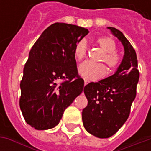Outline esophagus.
<instances>
[{
    "label": "esophagus",
    "instance_id": "obj_1",
    "mask_svg": "<svg viewBox=\"0 0 151 151\" xmlns=\"http://www.w3.org/2000/svg\"><path fill=\"white\" fill-rule=\"evenodd\" d=\"M88 83H89L88 80H86V79H85V80H84V84H85V86L87 85Z\"/></svg>",
    "mask_w": 151,
    "mask_h": 151
}]
</instances>
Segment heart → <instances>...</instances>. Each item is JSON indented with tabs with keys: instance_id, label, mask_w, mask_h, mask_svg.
Returning a JSON list of instances; mask_svg holds the SVG:
<instances>
[{
	"instance_id": "b5f03b06",
	"label": "heart",
	"mask_w": 151,
	"mask_h": 151,
	"mask_svg": "<svg viewBox=\"0 0 151 151\" xmlns=\"http://www.w3.org/2000/svg\"><path fill=\"white\" fill-rule=\"evenodd\" d=\"M97 44L104 52L101 61H104L109 69H116L120 63V56L116 52V46L112 39L108 36H102L97 40ZM87 46L86 40L78 41L74 47V56L78 60H82L86 55ZM78 73L83 78L87 80H96L102 78L106 73V68L103 64L93 62L82 63L79 66Z\"/></svg>"
}]
</instances>
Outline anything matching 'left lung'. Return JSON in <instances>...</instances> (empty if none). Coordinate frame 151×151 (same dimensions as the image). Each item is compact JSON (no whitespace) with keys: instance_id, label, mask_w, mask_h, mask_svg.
<instances>
[{"instance_id":"left-lung-1","label":"left lung","mask_w":151,"mask_h":151,"mask_svg":"<svg viewBox=\"0 0 151 151\" xmlns=\"http://www.w3.org/2000/svg\"><path fill=\"white\" fill-rule=\"evenodd\" d=\"M123 44L124 54L113 75L98 82H90L84 87L88 104L82 110V121L86 130L99 138L110 137L128 119L136 97L139 80L135 50L123 33L108 27Z\"/></svg>"}]
</instances>
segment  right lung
Instances as JSON below:
<instances>
[{
    "label": "right lung",
    "mask_w": 151,
    "mask_h": 151,
    "mask_svg": "<svg viewBox=\"0 0 151 151\" xmlns=\"http://www.w3.org/2000/svg\"><path fill=\"white\" fill-rule=\"evenodd\" d=\"M86 28L61 22L51 25L31 47L20 83L19 105L26 122L38 130L52 129L83 91L74 56ZM60 80L64 82L60 84Z\"/></svg>",
    "instance_id": "1"
}]
</instances>
